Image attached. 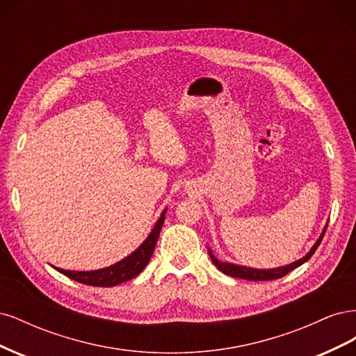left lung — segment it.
Masks as SVG:
<instances>
[{
    "instance_id": "8db88e82",
    "label": "left lung",
    "mask_w": 356,
    "mask_h": 356,
    "mask_svg": "<svg viewBox=\"0 0 356 356\" xmlns=\"http://www.w3.org/2000/svg\"><path fill=\"white\" fill-rule=\"evenodd\" d=\"M325 230H327V227L324 229V232H322L321 238L316 241V243L314 245V248H312V250L309 251V254L306 257H303V258H301V260H298V261H296L293 264H289V266L279 267V268H270V270H257V268H250V267H243V266H234V264H230V263H221L212 254H209V255H211L212 263L217 266L218 270L222 272L224 275L232 276V277H239V279H248V281H273V279L284 277L291 270H294V268H297L298 266L306 263L309 258L314 255L315 251L318 250V246H319L322 238H324V234H325Z\"/></svg>"
}]
</instances>
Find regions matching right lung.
<instances>
[{"mask_svg":"<svg viewBox=\"0 0 356 356\" xmlns=\"http://www.w3.org/2000/svg\"><path fill=\"white\" fill-rule=\"evenodd\" d=\"M165 213H166V209L161 212V217L156 222L153 232L149 233L145 242L139 246L134 254L124 258V260L118 261L117 264L106 268H101V270H93V272H74V270H63V268H56V270L60 272L62 275L74 279V281L90 285V286H115L118 284L129 281V279H134L144 270V267L148 264L149 258H152L154 252L161 225L165 222Z\"/></svg>","mask_w":356,"mask_h":356,"instance_id":"obj_1","label":"right lung"}]
</instances>
